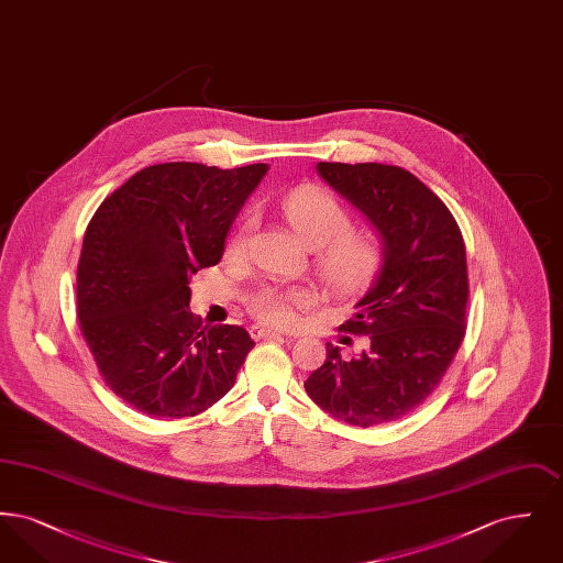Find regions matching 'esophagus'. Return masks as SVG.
<instances>
[{"instance_id":"esophagus-1","label":"esophagus","mask_w":563,"mask_h":563,"mask_svg":"<svg viewBox=\"0 0 563 563\" xmlns=\"http://www.w3.org/2000/svg\"><path fill=\"white\" fill-rule=\"evenodd\" d=\"M251 335L255 340H283L285 338L280 331H274V329H268V327H253Z\"/></svg>"}]
</instances>
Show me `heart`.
<instances>
[{
	"instance_id": "obj_1",
	"label": "heart",
	"mask_w": 563,
	"mask_h": 563,
	"mask_svg": "<svg viewBox=\"0 0 563 563\" xmlns=\"http://www.w3.org/2000/svg\"><path fill=\"white\" fill-rule=\"evenodd\" d=\"M283 214L295 236L308 249H317L314 268L322 285L338 294L365 287L384 260V241L374 230H350L352 217L329 191L297 189L283 200ZM255 221L246 217L234 232L230 251L242 253L253 234ZM299 294L266 291L251 299V310L262 322L291 324Z\"/></svg>"
}]
</instances>
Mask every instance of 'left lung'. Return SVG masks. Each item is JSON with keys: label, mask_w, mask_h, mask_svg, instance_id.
Segmentation results:
<instances>
[{"label": "left lung", "mask_w": 563, "mask_h": 563, "mask_svg": "<svg viewBox=\"0 0 563 563\" xmlns=\"http://www.w3.org/2000/svg\"><path fill=\"white\" fill-rule=\"evenodd\" d=\"M317 170L369 219L384 260L342 324L369 335V346L344 358L327 342V358L303 388L335 420L369 429L416 409L452 365L466 331V249L443 200L401 166L319 162Z\"/></svg>", "instance_id": "obj_1"}]
</instances>
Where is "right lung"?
<instances>
[{
	"label": "right lung",
	"mask_w": 563,
	"mask_h": 563,
	"mask_svg": "<svg viewBox=\"0 0 563 563\" xmlns=\"http://www.w3.org/2000/svg\"><path fill=\"white\" fill-rule=\"evenodd\" d=\"M268 164L147 166L92 214L78 264V319L99 374L134 409L189 418L219 401L255 346L239 324L202 327L189 278L219 264L232 221Z\"/></svg>",
	"instance_id": "right-lung-1"
}]
</instances>
